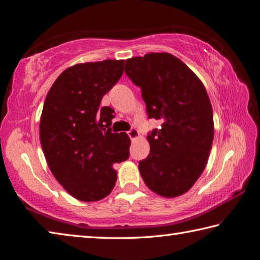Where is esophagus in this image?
I'll return each instance as SVG.
<instances>
[{"label":"esophagus","mask_w":260,"mask_h":260,"mask_svg":"<svg viewBox=\"0 0 260 260\" xmlns=\"http://www.w3.org/2000/svg\"><path fill=\"white\" fill-rule=\"evenodd\" d=\"M127 135H129L130 139H137L139 137V131L136 129V127H131V129L127 131Z\"/></svg>","instance_id":"1"}]
</instances>
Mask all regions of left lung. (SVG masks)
Returning a JSON list of instances; mask_svg holds the SVG:
<instances>
[{
  "mask_svg": "<svg viewBox=\"0 0 260 260\" xmlns=\"http://www.w3.org/2000/svg\"><path fill=\"white\" fill-rule=\"evenodd\" d=\"M124 71L142 90L148 117L161 122L147 136L151 151L139 162L140 175L153 192L178 197L202 175L213 143V110L205 86L169 53L127 58Z\"/></svg>",
  "mask_w": 260,
  "mask_h": 260,
  "instance_id": "obj_1",
  "label": "left lung"
}]
</instances>
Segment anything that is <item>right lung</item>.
<instances>
[{"instance_id": "right-lung-1", "label": "right lung", "mask_w": 260, "mask_h": 260, "mask_svg": "<svg viewBox=\"0 0 260 260\" xmlns=\"http://www.w3.org/2000/svg\"><path fill=\"white\" fill-rule=\"evenodd\" d=\"M124 59H105L68 68L47 93L40 142L50 172L72 197L96 202L112 192L114 164L129 158L130 138L113 134L114 110L100 107L118 82Z\"/></svg>"}]
</instances>
